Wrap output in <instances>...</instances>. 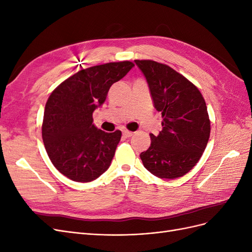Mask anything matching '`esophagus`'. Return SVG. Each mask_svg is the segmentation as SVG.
<instances>
[{
    "label": "esophagus",
    "mask_w": 252,
    "mask_h": 252,
    "mask_svg": "<svg viewBox=\"0 0 252 252\" xmlns=\"http://www.w3.org/2000/svg\"><path fill=\"white\" fill-rule=\"evenodd\" d=\"M133 134L132 131H129V130H123V135L125 138H129V136H131Z\"/></svg>",
    "instance_id": "1"
}]
</instances>
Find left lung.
<instances>
[{
  "label": "left lung",
  "instance_id": "obj_1",
  "mask_svg": "<svg viewBox=\"0 0 252 252\" xmlns=\"http://www.w3.org/2000/svg\"><path fill=\"white\" fill-rule=\"evenodd\" d=\"M147 80L163 130L150 134L149 148L140 155L145 168L161 179L186 174L199 162L210 135L207 106L200 90L168 65L134 60Z\"/></svg>",
  "mask_w": 252,
  "mask_h": 252
}]
</instances>
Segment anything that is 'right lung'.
<instances>
[{
	"mask_svg": "<svg viewBox=\"0 0 252 252\" xmlns=\"http://www.w3.org/2000/svg\"><path fill=\"white\" fill-rule=\"evenodd\" d=\"M133 66L130 61H123L82 69L49 95L42 138L51 163L68 179L86 183L109 168L122 132L97 129L93 113L105 102L112 84Z\"/></svg>",
	"mask_w": 252,
	"mask_h": 252,
	"instance_id": "1",
	"label": "right lung"
}]
</instances>
